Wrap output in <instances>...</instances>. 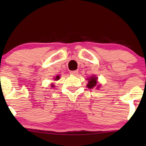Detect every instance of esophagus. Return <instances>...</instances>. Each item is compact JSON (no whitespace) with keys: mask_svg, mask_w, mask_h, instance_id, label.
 Returning a JSON list of instances; mask_svg holds the SVG:
<instances>
[{"mask_svg":"<svg viewBox=\"0 0 146 146\" xmlns=\"http://www.w3.org/2000/svg\"><path fill=\"white\" fill-rule=\"evenodd\" d=\"M78 72L77 70H74V71H71L70 72L71 74H72L74 76H77L78 75Z\"/></svg>","mask_w":146,"mask_h":146,"instance_id":"obj_1","label":"esophagus"}]
</instances>
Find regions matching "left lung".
<instances>
[{"mask_svg": "<svg viewBox=\"0 0 146 146\" xmlns=\"http://www.w3.org/2000/svg\"><path fill=\"white\" fill-rule=\"evenodd\" d=\"M97 79L98 78L95 77L94 76H91L89 79H88V83L87 84V87L89 89L93 88L94 87H95L97 84ZM99 86H98L97 87L98 88Z\"/></svg>", "mask_w": 146, "mask_h": 146, "instance_id": "obj_1", "label": "left lung"}]
</instances>
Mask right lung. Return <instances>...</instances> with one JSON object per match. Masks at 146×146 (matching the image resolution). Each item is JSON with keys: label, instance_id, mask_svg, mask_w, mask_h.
Wrapping results in <instances>:
<instances>
[{"label": "right lung", "instance_id": "1", "mask_svg": "<svg viewBox=\"0 0 146 146\" xmlns=\"http://www.w3.org/2000/svg\"><path fill=\"white\" fill-rule=\"evenodd\" d=\"M59 79H60V76H56V77L55 78L54 80H58ZM53 86H54V85L52 84V87H53Z\"/></svg>", "mask_w": 146, "mask_h": 146}]
</instances>
